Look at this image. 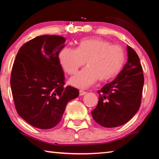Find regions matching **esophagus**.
Listing matches in <instances>:
<instances>
[{
  "instance_id": "34e87169",
  "label": "esophagus",
  "mask_w": 159,
  "mask_h": 159,
  "mask_svg": "<svg viewBox=\"0 0 159 159\" xmlns=\"http://www.w3.org/2000/svg\"><path fill=\"white\" fill-rule=\"evenodd\" d=\"M86 93H87L85 92V91H83V90H80V91H79V95H80V96L84 95H85Z\"/></svg>"
}]
</instances>
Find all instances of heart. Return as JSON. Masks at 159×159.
Listing matches in <instances>:
<instances>
[{
	"label": "heart",
	"instance_id": "1",
	"mask_svg": "<svg viewBox=\"0 0 159 159\" xmlns=\"http://www.w3.org/2000/svg\"><path fill=\"white\" fill-rule=\"evenodd\" d=\"M61 66L66 73L74 74L85 63L87 66L70 79V83L79 88H88L99 79H114L122 69L125 52L121 47L111 45L99 38L81 40L76 49L64 48L59 55Z\"/></svg>",
	"mask_w": 159,
	"mask_h": 159
}]
</instances>
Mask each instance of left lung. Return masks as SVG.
<instances>
[{
  "label": "left lung",
  "mask_w": 159,
  "mask_h": 159,
  "mask_svg": "<svg viewBox=\"0 0 159 159\" xmlns=\"http://www.w3.org/2000/svg\"><path fill=\"white\" fill-rule=\"evenodd\" d=\"M127 63L112 82L98 91V104L91 111L93 119L103 127L115 128L125 124L140 107L143 71L135 51L127 46Z\"/></svg>",
  "instance_id": "8db88e82"
}]
</instances>
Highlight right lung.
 <instances>
[{"label":"right lung","mask_w":159,"mask_h":159,"mask_svg":"<svg viewBox=\"0 0 159 159\" xmlns=\"http://www.w3.org/2000/svg\"><path fill=\"white\" fill-rule=\"evenodd\" d=\"M64 37L37 36L19 50L13 64L10 86L18 114L40 129L55 127L66 106L79 95L71 86L64 87V74L59 53L65 46Z\"/></svg>","instance_id":"add662e5"}]
</instances>
